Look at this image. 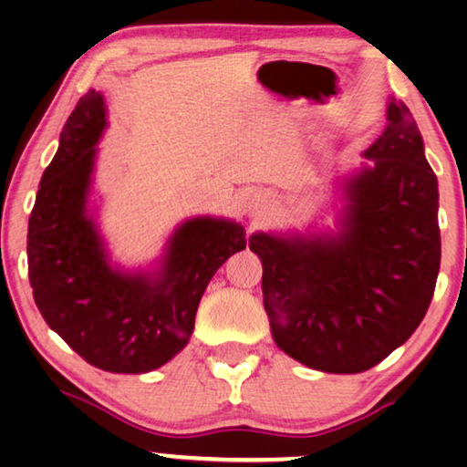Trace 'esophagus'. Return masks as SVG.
I'll use <instances>...</instances> for the list:
<instances>
[{"label": "esophagus", "mask_w": 467, "mask_h": 467, "mask_svg": "<svg viewBox=\"0 0 467 467\" xmlns=\"http://www.w3.org/2000/svg\"><path fill=\"white\" fill-rule=\"evenodd\" d=\"M265 204H266V194L265 192H252L248 206H246V215L252 217V219H256L263 213Z\"/></svg>", "instance_id": "esophagus-1"}]
</instances>
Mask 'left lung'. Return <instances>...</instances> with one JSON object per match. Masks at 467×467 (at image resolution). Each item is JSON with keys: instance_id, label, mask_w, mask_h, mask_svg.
<instances>
[{"instance_id": "obj_1", "label": "left lung", "mask_w": 467, "mask_h": 467, "mask_svg": "<svg viewBox=\"0 0 467 467\" xmlns=\"http://www.w3.org/2000/svg\"><path fill=\"white\" fill-rule=\"evenodd\" d=\"M339 182L335 229L250 235L279 349L308 368L364 372L403 346L431 306L441 266L439 182L406 103Z\"/></svg>"}]
</instances>
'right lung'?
<instances>
[{
  "instance_id": "1",
  "label": "right lung",
  "mask_w": 467,
  "mask_h": 467,
  "mask_svg": "<svg viewBox=\"0 0 467 467\" xmlns=\"http://www.w3.org/2000/svg\"><path fill=\"white\" fill-rule=\"evenodd\" d=\"M107 128L103 95L88 90L59 134L28 219V279L36 308L97 368L142 374L186 348L213 275L246 248L225 217H192L173 229L149 269H121L90 204L97 144Z\"/></svg>"
}]
</instances>
